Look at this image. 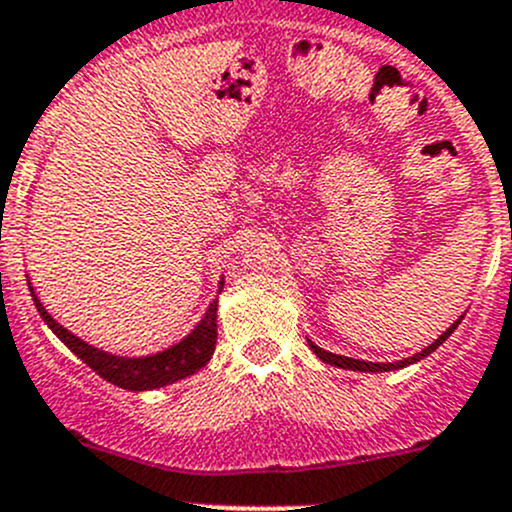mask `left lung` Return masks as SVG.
<instances>
[{
  "label": "left lung",
  "mask_w": 512,
  "mask_h": 512,
  "mask_svg": "<svg viewBox=\"0 0 512 512\" xmlns=\"http://www.w3.org/2000/svg\"><path fill=\"white\" fill-rule=\"evenodd\" d=\"M461 319H463V314H461V317L456 319V322L451 324V327L446 329V332L441 334V337L436 339V342L428 344V347H426V349H421V352H418V354L409 356V359H401V361H386V364H379V361L352 359V356H342V354H332V352H327V349L317 347V344H314L312 339H307V342H309V349H312V352L317 354L319 359L324 361V364H332V366H339V369H349V371H364V374H379V371H396V369H404V366H411V364H416V361L426 359L428 354L436 352V349L441 347V344L446 342V339L451 337L453 332H456V327H458V324H461Z\"/></svg>",
  "instance_id": "left-lung-1"
}]
</instances>
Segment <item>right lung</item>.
<instances>
[{
    "label": "right lung",
    "instance_id": "obj_1",
    "mask_svg": "<svg viewBox=\"0 0 512 512\" xmlns=\"http://www.w3.org/2000/svg\"><path fill=\"white\" fill-rule=\"evenodd\" d=\"M29 292L36 304V312L44 319L46 327L66 344L86 366L96 371L101 379L111 381V384L121 386L128 391H153L160 386L175 384V381L185 379V376L195 374L198 369H203L210 361V356L215 352V342H218V297L210 302V307L205 309L203 319L193 327V332L188 337L180 339L173 347L163 349V352L146 354V356H121L103 352V349L94 347L86 339L76 337L74 332L64 327V324L56 322L46 307L41 304V299L36 297L32 282L27 280ZM225 280L220 277L218 282V294L223 292Z\"/></svg>",
    "mask_w": 512,
    "mask_h": 512
}]
</instances>
